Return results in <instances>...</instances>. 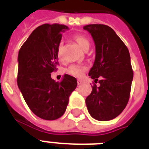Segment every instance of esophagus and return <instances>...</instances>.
I'll use <instances>...</instances> for the list:
<instances>
[{"instance_id": "1", "label": "esophagus", "mask_w": 149, "mask_h": 149, "mask_svg": "<svg viewBox=\"0 0 149 149\" xmlns=\"http://www.w3.org/2000/svg\"><path fill=\"white\" fill-rule=\"evenodd\" d=\"M84 83V81L82 80V79H78L77 80V84H78V85H80V84H82Z\"/></svg>"}]
</instances>
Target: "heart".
Here are the masks:
<instances>
[{
    "mask_svg": "<svg viewBox=\"0 0 149 149\" xmlns=\"http://www.w3.org/2000/svg\"><path fill=\"white\" fill-rule=\"evenodd\" d=\"M75 40L77 41V42L79 44V45L85 50L87 47H90V41L86 37L81 35H78L75 37ZM61 47H62V44H59L58 47V55L59 56L60 54ZM88 67L85 65H82V64H72L71 65L69 66L67 69V72L70 74L74 76L77 77H82L84 75V73L87 71Z\"/></svg>",
    "mask_w": 149,
    "mask_h": 149,
    "instance_id": "1",
    "label": "heart"
}]
</instances>
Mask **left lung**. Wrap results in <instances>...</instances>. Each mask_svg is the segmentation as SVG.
<instances>
[{"mask_svg":"<svg viewBox=\"0 0 149 149\" xmlns=\"http://www.w3.org/2000/svg\"><path fill=\"white\" fill-rule=\"evenodd\" d=\"M84 29L91 34L96 48L89 76L100 84L99 87L93 84L86 98L87 110L96 120H112L124 111L129 100L133 79L129 51L111 27L88 24Z\"/></svg>","mask_w":149,"mask_h":149,"instance_id":"obj_1","label":"left lung"}]
</instances>
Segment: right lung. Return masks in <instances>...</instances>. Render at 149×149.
Wrapping results in <instances>:
<instances>
[{
	"instance_id": "1",
	"label": "right lung",
	"mask_w": 149,
	"mask_h": 149,
	"mask_svg": "<svg viewBox=\"0 0 149 149\" xmlns=\"http://www.w3.org/2000/svg\"><path fill=\"white\" fill-rule=\"evenodd\" d=\"M68 27L44 24L34 30L18 52L17 86L28 106L44 120L58 119L65 113L77 79L65 74L61 82L51 78L57 70L58 47Z\"/></svg>"
}]
</instances>
